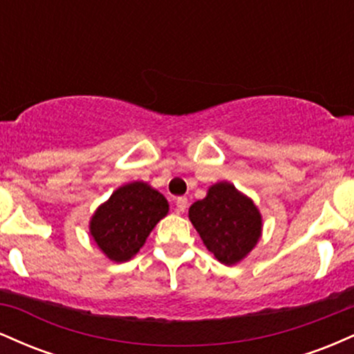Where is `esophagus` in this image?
Listing matches in <instances>:
<instances>
[{
	"mask_svg": "<svg viewBox=\"0 0 354 354\" xmlns=\"http://www.w3.org/2000/svg\"><path fill=\"white\" fill-rule=\"evenodd\" d=\"M174 205H176V213H185V209L188 208V200L186 198H176Z\"/></svg>",
	"mask_w": 354,
	"mask_h": 354,
	"instance_id": "obj_1",
	"label": "esophagus"
}]
</instances>
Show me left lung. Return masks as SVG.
Listing matches in <instances>:
<instances>
[{
	"instance_id": "obj_1",
	"label": "left lung",
	"mask_w": 354,
	"mask_h": 354,
	"mask_svg": "<svg viewBox=\"0 0 354 354\" xmlns=\"http://www.w3.org/2000/svg\"><path fill=\"white\" fill-rule=\"evenodd\" d=\"M188 214L205 246L223 265L246 258L261 236L259 209L228 181L211 186L206 198L189 206Z\"/></svg>"
}]
</instances>
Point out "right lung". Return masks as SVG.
<instances>
[{"label":"right lung","instance_id":"add662e5","mask_svg":"<svg viewBox=\"0 0 354 354\" xmlns=\"http://www.w3.org/2000/svg\"><path fill=\"white\" fill-rule=\"evenodd\" d=\"M168 209L166 198L148 183H128L95 211L89 221V233L111 261H128L145 245Z\"/></svg>","mask_w":354,"mask_h":354}]
</instances>
